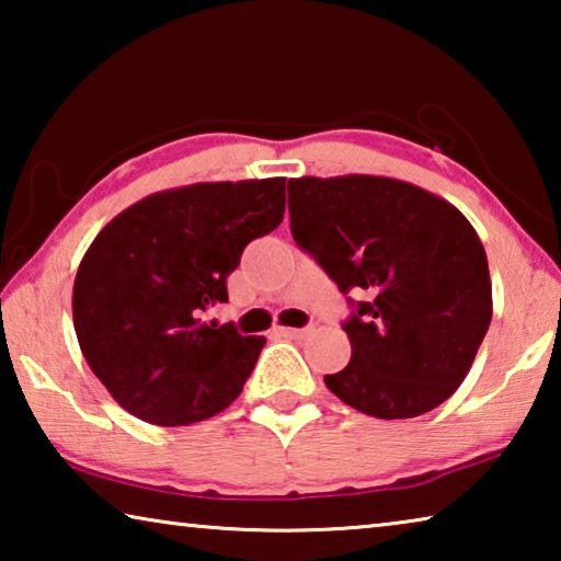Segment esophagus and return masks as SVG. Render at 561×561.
<instances>
[{"mask_svg": "<svg viewBox=\"0 0 561 561\" xmlns=\"http://www.w3.org/2000/svg\"><path fill=\"white\" fill-rule=\"evenodd\" d=\"M277 334L284 336V339H301L304 334H307V329H294V327H279Z\"/></svg>", "mask_w": 561, "mask_h": 561, "instance_id": "34e87169", "label": "esophagus"}]
</instances>
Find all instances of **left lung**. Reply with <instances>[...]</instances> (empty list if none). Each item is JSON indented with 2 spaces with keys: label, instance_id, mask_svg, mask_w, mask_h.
Returning <instances> with one entry per match:
<instances>
[{
  "label": "left lung",
  "instance_id": "8db88e82",
  "mask_svg": "<svg viewBox=\"0 0 561 561\" xmlns=\"http://www.w3.org/2000/svg\"><path fill=\"white\" fill-rule=\"evenodd\" d=\"M291 234L336 287L364 289L344 321L351 360L324 376L356 411L396 421L458 391L492 319L485 247L458 207L378 175L289 180Z\"/></svg>",
  "mask_w": 561,
  "mask_h": 561
}]
</instances>
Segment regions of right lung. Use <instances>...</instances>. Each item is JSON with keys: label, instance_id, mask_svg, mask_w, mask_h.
<instances>
[{"label": "right lung", "instance_id": "right-lung-1", "mask_svg": "<svg viewBox=\"0 0 561 561\" xmlns=\"http://www.w3.org/2000/svg\"><path fill=\"white\" fill-rule=\"evenodd\" d=\"M284 183L163 190L91 242L73 282V329L91 371L130 415L190 425L242 393L267 339L205 324L203 311L227 301L244 247L279 227Z\"/></svg>", "mask_w": 561, "mask_h": 561}]
</instances>
